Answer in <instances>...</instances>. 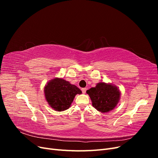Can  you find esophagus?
Here are the masks:
<instances>
[{
  "instance_id": "1",
  "label": "esophagus",
  "mask_w": 158,
  "mask_h": 158,
  "mask_svg": "<svg viewBox=\"0 0 158 158\" xmlns=\"http://www.w3.org/2000/svg\"><path fill=\"white\" fill-rule=\"evenodd\" d=\"M86 90H87V88H82V92L83 94H85V92H86Z\"/></svg>"
}]
</instances>
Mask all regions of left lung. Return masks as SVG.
<instances>
[{"label": "left lung", "mask_w": 158, "mask_h": 158, "mask_svg": "<svg viewBox=\"0 0 158 158\" xmlns=\"http://www.w3.org/2000/svg\"><path fill=\"white\" fill-rule=\"evenodd\" d=\"M86 93L92 100L93 107L102 113H107L115 107L121 95L117 86L105 82L97 84L96 86L87 90Z\"/></svg>", "instance_id": "left-lung-1"}]
</instances>
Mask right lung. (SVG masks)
Segmentation results:
<instances>
[{
	"instance_id": "add662e5",
	"label": "right lung",
	"mask_w": 158,
	"mask_h": 158,
	"mask_svg": "<svg viewBox=\"0 0 158 158\" xmlns=\"http://www.w3.org/2000/svg\"><path fill=\"white\" fill-rule=\"evenodd\" d=\"M44 93L49 106L55 111H63L70 107L75 95L82 94V91L68 81L55 78L45 85Z\"/></svg>"
}]
</instances>
